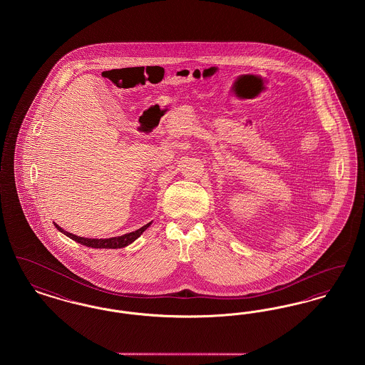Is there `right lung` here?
Wrapping results in <instances>:
<instances>
[{
  "label": "right lung",
  "instance_id": "right-lung-1",
  "mask_svg": "<svg viewBox=\"0 0 365 365\" xmlns=\"http://www.w3.org/2000/svg\"><path fill=\"white\" fill-rule=\"evenodd\" d=\"M150 225H152V222L148 223V225H145L143 227H140L137 231L124 234V235H120V237H112V238H101V240H97V238H83V237H78V235L71 234L68 231H66L64 228H61L58 225L54 223V226H56V228H57L60 232H63L64 235H67L68 238L73 240L75 242L85 245V246H88V247H94V249H120V247H125V246H128L130 243L134 242L137 238H139V237L143 234V231H145L148 227L150 226Z\"/></svg>",
  "mask_w": 365,
  "mask_h": 365
}]
</instances>
